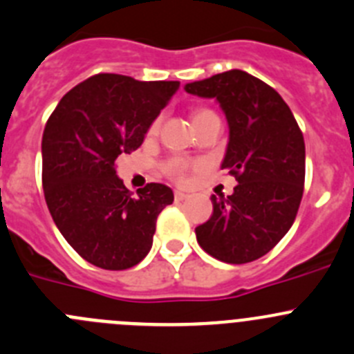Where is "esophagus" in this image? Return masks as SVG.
I'll return each instance as SVG.
<instances>
[{"instance_id": "esophagus-1", "label": "esophagus", "mask_w": 354, "mask_h": 354, "mask_svg": "<svg viewBox=\"0 0 354 354\" xmlns=\"http://www.w3.org/2000/svg\"><path fill=\"white\" fill-rule=\"evenodd\" d=\"M174 198H176V202H181L185 201V198H188V194H185V192L181 190H176L174 192Z\"/></svg>"}]
</instances>
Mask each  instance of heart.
Wrapping results in <instances>:
<instances>
[{"label": "heart", "mask_w": 354, "mask_h": 354, "mask_svg": "<svg viewBox=\"0 0 354 354\" xmlns=\"http://www.w3.org/2000/svg\"><path fill=\"white\" fill-rule=\"evenodd\" d=\"M209 112H211V111H205V109H198V111H195L194 114H192V119L195 121V119L202 118V115L209 114ZM157 129H159V121H156L152 126H150V133L153 135ZM190 167H192L190 160L183 159V157H173V159H169L166 164H164V173H166L169 178H173V180L183 181L185 178H187Z\"/></svg>", "instance_id": "1"}]
</instances>
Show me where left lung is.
Here are the masks:
<instances>
[{"mask_svg":"<svg viewBox=\"0 0 354 354\" xmlns=\"http://www.w3.org/2000/svg\"><path fill=\"white\" fill-rule=\"evenodd\" d=\"M214 98L228 122L221 169L239 181L233 194L211 195L212 216L195 228L197 242L230 264L259 259L292 226L304 190V138L289 105L272 86L232 68L185 84Z\"/></svg>","mask_w":354,"mask_h":354,"instance_id":"1","label":"left lung"}]
</instances>
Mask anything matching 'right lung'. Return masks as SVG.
Segmentation results:
<instances>
[{"label": "right lung", "instance_id": "add662e5", "mask_svg": "<svg viewBox=\"0 0 354 354\" xmlns=\"http://www.w3.org/2000/svg\"><path fill=\"white\" fill-rule=\"evenodd\" d=\"M180 88L98 74L74 86L43 133V190L55 225L72 249L104 270H128L149 254L157 216L173 204L162 183L133 195L115 171Z\"/></svg>", "mask_w": 354, "mask_h": 354}]
</instances>
